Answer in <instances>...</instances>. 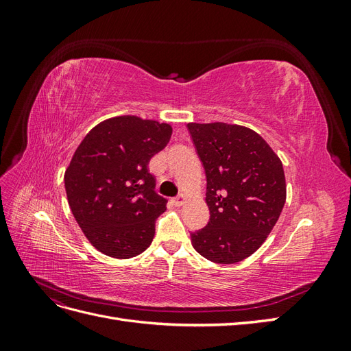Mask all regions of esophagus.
<instances>
[{"label":"esophagus","mask_w":351,"mask_h":351,"mask_svg":"<svg viewBox=\"0 0 351 351\" xmlns=\"http://www.w3.org/2000/svg\"><path fill=\"white\" fill-rule=\"evenodd\" d=\"M184 199H186V197H184V195H180V196L173 197V199H171V204H173L174 206H177V208H178V206H182V205L184 204Z\"/></svg>","instance_id":"1"}]
</instances>
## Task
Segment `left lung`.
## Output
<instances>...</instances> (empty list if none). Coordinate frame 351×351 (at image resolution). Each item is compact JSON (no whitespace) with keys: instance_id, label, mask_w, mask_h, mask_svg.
<instances>
[{"instance_id":"1","label":"left lung","mask_w":351,"mask_h":351,"mask_svg":"<svg viewBox=\"0 0 351 351\" xmlns=\"http://www.w3.org/2000/svg\"><path fill=\"white\" fill-rule=\"evenodd\" d=\"M206 174V227L190 232L202 256L236 263L256 252L281 215L285 176L280 158L247 127L189 123Z\"/></svg>"}]
</instances>
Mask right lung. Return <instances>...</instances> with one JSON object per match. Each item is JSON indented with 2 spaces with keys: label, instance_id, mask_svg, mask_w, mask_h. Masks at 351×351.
<instances>
[{
  "label": "right lung",
  "instance_id": "1",
  "mask_svg": "<svg viewBox=\"0 0 351 351\" xmlns=\"http://www.w3.org/2000/svg\"><path fill=\"white\" fill-rule=\"evenodd\" d=\"M167 123L121 115L95 125L74 152L64 186L70 209L92 246L129 259L149 247L167 199L155 192L151 158L171 139Z\"/></svg>",
  "mask_w": 351,
  "mask_h": 351
}]
</instances>
